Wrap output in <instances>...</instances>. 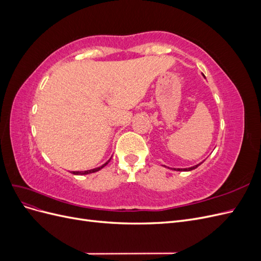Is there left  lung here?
Listing matches in <instances>:
<instances>
[{"label":"left lung","mask_w":261,"mask_h":261,"mask_svg":"<svg viewBox=\"0 0 261 261\" xmlns=\"http://www.w3.org/2000/svg\"><path fill=\"white\" fill-rule=\"evenodd\" d=\"M202 163V162H201ZM201 163H199V164H197V165H195V167H192V168H188V169H173L174 171H192V170H194V169H196V168H198L199 165L201 164Z\"/></svg>","instance_id":"obj_1"}]
</instances>
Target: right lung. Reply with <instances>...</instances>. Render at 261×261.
Wrapping results in <instances>:
<instances>
[{
	"label": "right lung",
	"mask_w": 261,
	"mask_h": 261,
	"mask_svg": "<svg viewBox=\"0 0 261 261\" xmlns=\"http://www.w3.org/2000/svg\"><path fill=\"white\" fill-rule=\"evenodd\" d=\"M111 160V159H110ZM110 160L108 161V162H106L103 165H101V167H99V168H96V169H92V170H88V171H82V172H72L73 174H75V175H85V174H90V173H94V172H97V171H99V170H101L102 168H105L106 165L110 162Z\"/></svg>",
	"instance_id": "obj_1"
}]
</instances>
